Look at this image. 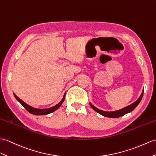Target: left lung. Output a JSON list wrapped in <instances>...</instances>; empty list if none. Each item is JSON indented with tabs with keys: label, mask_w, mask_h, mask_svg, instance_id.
Listing matches in <instances>:
<instances>
[{
	"label": "left lung",
	"mask_w": 156,
	"mask_h": 156,
	"mask_svg": "<svg viewBox=\"0 0 156 156\" xmlns=\"http://www.w3.org/2000/svg\"><path fill=\"white\" fill-rule=\"evenodd\" d=\"M143 94H144V90L142 91L141 95H140V97L138 98V99L137 101H136L134 103L131 104L130 105H129V106H128V107H125L124 108L119 110V111H112V112L101 111V110L97 108V107H94V106H93L91 103H89V104H90V106L91 107V108H92L94 111H95L99 113L100 115H101L102 116H106V117H108V118H119V117L122 116L124 115H126V114H127L128 112H130L136 107H137L138 104L140 102V101H141V100H142Z\"/></svg>",
	"instance_id": "1"
}]
</instances>
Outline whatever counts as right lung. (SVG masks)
<instances>
[{"instance_id": "right-lung-1", "label": "right lung", "mask_w": 156, "mask_h": 156, "mask_svg": "<svg viewBox=\"0 0 156 156\" xmlns=\"http://www.w3.org/2000/svg\"><path fill=\"white\" fill-rule=\"evenodd\" d=\"M14 95L15 98H16V100L19 102H20V103L25 108V109L26 110V111H27L28 112H29L30 113H31V114H32V115H48V114H50V113H51L53 112H54L55 111H56L57 109H58L61 107V105H62L63 102L64 101V99H65L66 93L64 94L62 100L58 104H57L56 105L54 106V107H52L51 108H44V109H40V108H34V107H31V106L28 105V104H26V102H24L23 101H22L20 98H19L14 93Z\"/></svg>"}]
</instances>
